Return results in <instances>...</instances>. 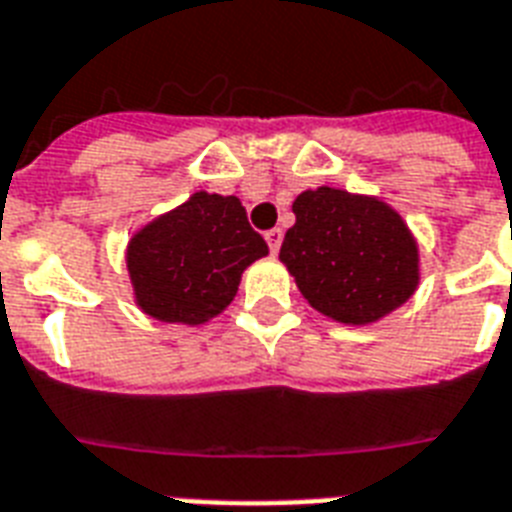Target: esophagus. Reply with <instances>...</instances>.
<instances>
[{
  "label": "esophagus",
  "mask_w": 512,
  "mask_h": 512,
  "mask_svg": "<svg viewBox=\"0 0 512 512\" xmlns=\"http://www.w3.org/2000/svg\"><path fill=\"white\" fill-rule=\"evenodd\" d=\"M281 239H284V233H281V228H271V231L265 233V241H268V247H271L273 255H276V252H279Z\"/></svg>",
  "instance_id": "34e87169"
}]
</instances>
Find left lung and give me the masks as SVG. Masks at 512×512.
<instances>
[{
	"label": "left lung",
	"mask_w": 512,
	"mask_h": 512,
	"mask_svg": "<svg viewBox=\"0 0 512 512\" xmlns=\"http://www.w3.org/2000/svg\"><path fill=\"white\" fill-rule=\"evenodd\" d=\"M292 212L279 257L316 311L369 324L412 297L417 247L388 204L324 185L300 193Z\"/></svg>",
	"instance_id": "left-lung-1"
}]
</instances>
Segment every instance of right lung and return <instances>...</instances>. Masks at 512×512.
Returning a JSON list of instances; mask_svg holds the SVG:
<instances>
[{"instance_id": "add662e5", "label": "right lung", "mask_w": 512, "mask_h": 512, "mask_svg": "<svg viewBox=\"0 0 512 512\" xmlns=\"http://www.w3.org/2000/svg\"><path fill=\"white\" fill-rule=\"evenodd\" d=\"M268 244L236 196L193 193L130 241L127 265L138 305L159 321L201 324L231 303L241 271Z\"/></svg>"}]
</instances>
